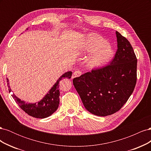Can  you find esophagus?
<instances>
[{
	"label": "esophagus",
	"mask_w": 151,
	"mask_h": 151,
	"mask_svg": "<svg viewBox=\"0 0 151 151\" xmlns=\"http://www.w3.org/2000/svg\"><path fill=\"white\" fill-rule=\"evenodd\" d=\"M81 74H82V72L81 71L77 70V71H76V72H74V73H73L72 76V78L74 79V78H75V77H79Z\"/></svg>",
	"instance_id": "34e87169"
}]
</instances>
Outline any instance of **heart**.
<instances>
[{
    "label": "heart",
    "instance_id": "heart-1",
    "mask_svg": "<svg viewBox=\"0 0 151 151\" xmlns=\"http://www.w3.org/2000/svg\"><path fill=\"white\" fill-rule=\"evenodd\" d=\"M89 53H91L87 58L86 65L89 68H96L103 66L110 60L113 49L102 36L90 33L84 39L80 55L84 57Z\"/></svg>",
    "mask_w": 151,
    "mask_h": 151
}]
</instances>
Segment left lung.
I'll return each instance as SVG.
<instances>
[{"label": "left lung", "mask_w": 151, "mask_h": 151, "mask_svg": "<svg viewBox=\"0 0 151 151\" xmlns=\"http://www.w3.org/2000/svg\"><path fill=\"white\" fill-rule=\"evenodd\" d=\"M117 51L110 65L76 77L73 84L86 109L99 116L120 110L133 93L137 60L130 42L116 31Z\"/></svg>", "instance_id": "8db88e82"}]
</instances>
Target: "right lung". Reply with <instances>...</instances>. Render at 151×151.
Here are the masks:
<instances>
[{
	"mask_svg": "<svg viewBox=\"0 0 151 151\" xmlns=\"http://www.w3.org/2000/svg\"><path fill=\"white\" fill-rule=\"evenodd\" d=\"M27 30L28 29L27 28ZM72 72L71 71L67 72L62 74L56 81V83L52 87L48 92L45 94V96L40 101L32 103L26 102L23 100H21L16 96L13 94L12 96L15 100L16 103L19 106L25 111L29 115L37 118H45L52 115V114L58 109L59 103H60V91H59V82L63 78L70 79ZM7 86L9 88V91L11 92L12 90L10 88L9 81L7 79Z\"/></svg>",
	"mask_w": 151,
	"mask_h": 151,
	"instance_id": "right-lung-1",
	"label": "right lung"
}]
</instances>
